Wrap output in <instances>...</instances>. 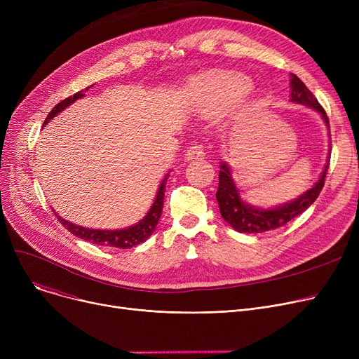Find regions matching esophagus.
Listing matches in <instances>:
<instances>
[{"label":"esophagus","mask_w":359,"mask_h":359,"mask_svg":"<svg viewBox=\"0 0 359 359\" xmlns=\"http://www.w3.org/2000/svg\"><path fill=\"white\" fill-rule=\"evenodd\" d=\"M205 157V149L199 144H192L189 148L186 149L184 160L186 161H194V160H201Z\"/></svg>","instance_id":"34e87169"}]
</instances>
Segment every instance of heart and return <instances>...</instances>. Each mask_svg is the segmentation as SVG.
Returning a JSON list of instances; mask_svg holds the SVG:
<instances>
[{"label":"heart","instance_id":"1","mask_svg":"<svg viewBox=\"0 0 359 359\" xmlns=\"http://www.w3.org/2000/svg\"><path fill=\"white\" fill-rule=\"evenodd\" d=\"M252 81L236 71H208L187 81L184 97L187 104L201 113L211 115L248 96Z\"/></svg>","mask_w":359,"mask_h":359}]
</instances>
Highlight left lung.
I'll return each mask as SVG.
<instances>
[{"mask_svg": "<svg viewBox=\"0 0 359 359\" xmlns=\"http://www.w3.org/2000/svg\"><path fill=\"white\" fill-rule=\"evenodd\" d=\"M291 93H290V102L309 106L314 109L320 116L325 121L326 126L329 128V119L326 116V111L323 107L318 104L317 99L313 96V93L306 87V84L301 81L295 74H291ZM329 157L325 164L322 175L318 180L307 189L304 194H301L298 198L288 201L285 203H279L278 206L272 208H260L248 203L240 195L237 183L233 179V173L230 165L225 161H219V183L217 191V201L219 205L221 217L227 221L231 227L238 233H265L275 229L282 227L292 218L303 214L309 206L317 199L323 189L326 172L329 168Z\"/></svg>", "mask_w": 359, "mask_h": 359, "instance_id": "1", "label": "left lung"}]
</instances>
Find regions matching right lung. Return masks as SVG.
I'll use <instances>...</instances> for the list:
<instances>
[{
    "label": "right lung",
    "mask_w": 359,
    "mask_h": 359,
    "mask_svg": "<svg viewBox=\"0 0 359 359\" xmlns=\"http://www.w3.org/2000/svg\"><path fill=\"white\" fill-rule=\"evenodd\" d=\"M93 86H88L86 88V91H88V88ZM84 97V91H79L75 93L74 96L67 97L65 100H62L61 103L56 104L50 113L48 115V118L45 119V123H49L55 116H58L62 110H65L69 104H72L74 102H77L79 99ZM170 173V172H168ZM168 173L164 176V179L161 180L158 191L156 195V199L151 205V208L148 210V212L142 217V219H140L137 224H132L129 227L121 229V230H97V229H88V227H81V225H77L74 222H69L67 219H64L62 217H60L58 214L55 212V215L58 217L60 222L64 225V227L72 233L74 236H77L79 238L87 240L90 243L97 244V246H106V248H115V249H130L135 248L138 244L144 243L145 240L149 238V236L156 231V227L158 224V219L161 217L163 212V205H164V189H165V183L168 179Z\"/></svg>",
    "instance_id": "obj_1"
}]
</instances>
